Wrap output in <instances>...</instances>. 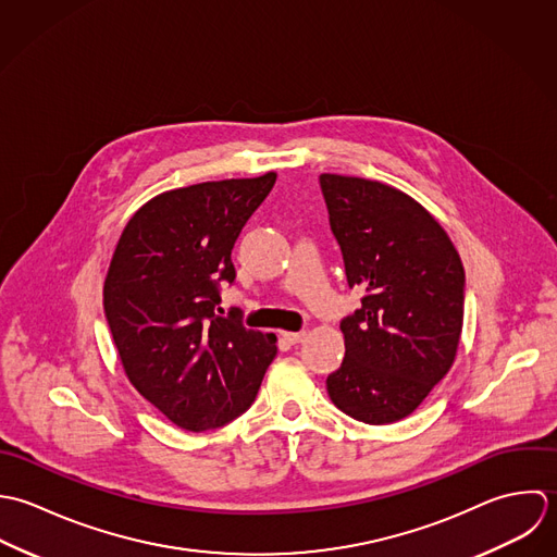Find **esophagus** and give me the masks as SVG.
<instances>
[{"label":"esophagus","instance_id":"1","mask_svg":"<svg viewBox=\"0 0 557 557\" xmlns=\"http://www.w3.org/2000/svg\"><path fill=\"white\" fill-rule=\"evenodd\" d=\"M282 337L288 342V344H299L306 339V332H282Z\"/></svg>","mask_w":557,"mask_h":557}]
</instances>
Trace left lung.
I'll use <instances>...</instances> for the list:
<instances>
[{"instance_id":"obj_1","label":"left lung","mask_w":557,"mask_h":557,"mask_svg":"<svg viewBox=\"0 0 557 557\" xmlns=\"http://www.w3.org/2000/svg\"><path fill=\"white\" fill-rule=\"evenodd\" d=\"M330 225L361 308L342 319L344 359L327 376L335 407L366 424L411 416L456 357L465 269L440 222L407 194L321 174Z\"/></svg>"}]
</instances>
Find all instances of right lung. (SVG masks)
<instances>
[{"label":"right lung","instance_id":"1","mask_svg":"<svg viewBox=\"0 0 557 557\" xmlns=\"http://www.w3.org/2000/svg\"><path fill=\"white\" fill-rule=\"evenodd\" d=\"M275 172L165 191L122 230L103 288L106 319L133 387L176 426L202 433L253 403L277 337L220 317L232 247Z\"/></svg>","mask_w":557,"mask_h":557}]
</instances>
